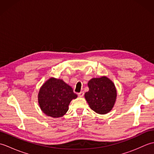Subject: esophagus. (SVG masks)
Returning a JSON list of instances; mask_svg holds the SVG:
<instances>
[{"mask_svg":"<svg viewBox=\"0 0 154 154\" xmlns=\"http://www.w3.org/2000/svg\"><path fill=\"white\" fill-rule=\"evenodd\" d=\"M78 95H79V97H83V95H84V92H83V91H81V92L78 93Z\"/></svg>","mask_w":154,"mask_h":154,"instance_id":"esophagus-1","label":"esophagus"}]
</instances>
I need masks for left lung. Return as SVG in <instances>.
<instances>
[{"label":"left lung","mask_w":154,"mask_h":154,"mask_svg":"<svg viewBox=\"0 0 154 154\" xmlns=\"http://www.w3.org/2000/svg\"><path fill=\"white\" fill-rule=\"evenodd\" d=\"M89 91L85 97L91 109L98 114H104L112 110L116 98V90L109 78H93L88 83Z\"/></svg>","instance_id":"obj_1"}]
</instances>
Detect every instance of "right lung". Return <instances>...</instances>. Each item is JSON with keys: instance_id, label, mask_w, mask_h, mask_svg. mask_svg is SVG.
<instances>
[{"instance_id": "obj_1", "label": "right lung", "mask_w": 154, "mask_h": 154, "mask_svg": "<svg viewBox=\"0 0 154 154\" xmlns=\"http://www.w3.org/2000/svg\"><path fill=\"white\" fill-rule=\"evenodd\" d=\"M77 97L73 89L63 80L50 78L41 87L38 101L46 115L58 118L67 112L71 100Z\"/></svg>"}]
</instances>
